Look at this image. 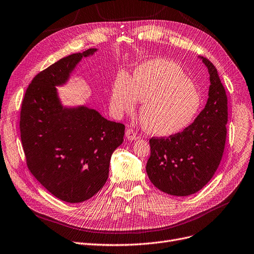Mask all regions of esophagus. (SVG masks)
<instances>
[{"label": "esophagus", "mask_w": 254, "mask_h": 254, "mask_svg": "<svg viewBox=\"0 0 254 254\" xmlns=\"http://www.w3.org/2000/svg\"><path fill=\"white\" fill-rule=\"evenodd\" d=\"M126 137L129 141H134V140L138 139V136L136 134V131L134 129H131V128H127L126 130Z\"/></svg>", "instance_id": "34e87169"}]
</instances>
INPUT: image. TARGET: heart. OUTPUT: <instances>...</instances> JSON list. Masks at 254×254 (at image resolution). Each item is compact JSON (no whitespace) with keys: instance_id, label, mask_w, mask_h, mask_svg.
I'll list each match as a JSON object with an SVG mask.
<instances>
[{"instance_id":"obj_1","label":"heart","mask_w":254,"mask_h":254,"mask_svg":"<svg viewBox=\"0 0 254 254\" xmlns=\"http://www.w3.org/2000/svg\"><path fill=\"white\" fill-rule=\"evenodd\" d=\"M142 125L149 133L168 137L192 125L202 98L197 87L175 63L152 59L136 68L133 78L120 72L110 92V110L115 118L135 111L138 102Z\"/></svg>"}]
</instances>
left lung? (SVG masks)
Listing matches in <instances>:
<instances>
[{"label":"left lung","instance_id":"obj_1","mask_svg":"<svg viewBox=\"0 0 254 254\" xmlns=\"http://www.w3.org/2000/svg\"><path fill=\"white\" fill-rule=\"evenodd\" d=\"M208 98L194 123L168 138H151L146 173L154 187L174 196H188L211 181L222 159L226 140L227 96L211 61Z\"/></svg>","mask_w":254,"mask_h":254}]
</instances>
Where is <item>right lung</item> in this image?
Segmentation results:
<instances>
[{
    "label": "right lung",
    "instance_id": "add662e5",
    "mask_svg": "<svg viewBox=\"0 0 254 254\" xmlns=\"http://www.w3.org/2000/svg\"><path fill=\"white\" fill-rule=\"evenodd\" d=\"M96 51L69 55L39 72L21 105L28 168L51 194L69 203L89 199L103 188L112 153L124 142L123 124L84 105L63 106L56 88L67 84L81 60Z\"/></svg>",
    "mask_w": 254,
    "mask_h": 254
}]
</instances>
